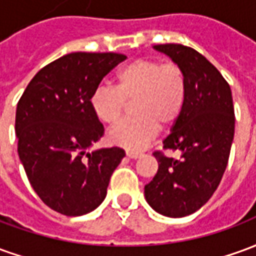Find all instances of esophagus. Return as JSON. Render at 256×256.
Masks as SVG:
<instances>
[{"label": "esophagus", "instance_id": "esophagus-1", "mask_svg": "<svg viewBox=\"0 0 256 256\" xmlns=\"http://www.w3.org/2000/svg\"><path fill=\"white\" fill-rule=\"evenodd\" d=\"M126 155H128V158H132V159H137V158H140V156H141V152H136V150H126Z\"/></svg>", "mask_w": 256, "mask_h": 256}]
</instances>
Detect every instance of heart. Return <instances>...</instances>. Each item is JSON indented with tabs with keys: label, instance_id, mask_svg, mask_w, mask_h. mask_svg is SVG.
<instances>
[{
	"label": "heart",
	"instance_id": "b5f03b06",
	"mask_svg": "<svg viewBox=\"0 0 256 256\" xmlns=\"http://www.w3.org/2000/svg\"><path fill=\"white\" fill-rule=\"evenodd\" d=\"M116 88L98 86L90 104L96 116L106 124L122 118L126 100H136L137 118L118 123L110 132L114 144L128 150H140L158 133V126L167 128L177 120L186 101V76L174 62L162 63L155 58H137L116 72Z\"/></svg>",
	"mask_w": 256,
	"mask_h": 256
}]
</instances>
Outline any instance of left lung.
<instances>
[{
	"instance_id": "obj_1",
	"label": "left lung",
	"mask_w": 256,
	"mask_h": 256,
	"mask_svg": "<svg viewBox=\"0 0 256 256\" xmlns=\"http://www.w3.org/2000/svg\"><path fill=\"white\" fill-rule=\"evenodd\" d=\"M182 68L186 101L163 150L181 152L180 159L154 152L158 172L144 188L145 198L159 214L181 218L207 203L225 172L234 136L232 90L216 68L192 48L180 44L154 46Z\"/></svg>"
}]
</instances>
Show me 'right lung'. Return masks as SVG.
I'll return each instance as SVG.
<instances>
[{"label": "right lung", "mask_w": 256, "mask_h": 256, "mask_svg": "<svg viewBox=\"0 0 256 256\" xmlns=\"http://www.w3.org/2000/svg\"><path fill=\"white\" fill-rule=\"evenodd\" d=\"M124 58L114 52L68 53L41 68L18 102L20 162L40 198L60 214L79 216L97 208L124 156L118 146L86 152L104 134L92 94Z\"/></svg>", "instance_id": "obj_1"}]
</instances>
